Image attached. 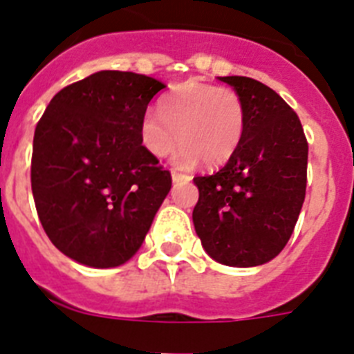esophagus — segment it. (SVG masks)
Returning a JSON list of instances; mask_svg holds the SVG:
<instances>
[{"label": "esophagus", "instance_id": "esophagus-1", "mask_svg": "<svg viewBox=\"0 0 354 354\" xmlns=\"http://www.w3.org/2000/svg\"><path fill=\"white\" fill-rule=\"evenodd\" d=\"M171 178H172V182H174V183L185 182V180H191V176H187V174H182V172H176V171L171 172Z\"/></svg>", "mask_w": 354, "mask_h": 354}]
</instances>
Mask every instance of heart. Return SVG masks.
<instances>
[{"label": "heart", "instance_id": "obj_1", "mask_svg": "<svg viewBox=\"0 0 354 354\" xmlns=\"http://www.w3.org/2000/svg\"><path fill=\"white\" fill-rule=\"evenodd\" d=\"M246 111L241 97L230 88L187 82L160 102V115L147 111L140 120L142 144L153 156L174 154V165L191 169L203 160L221 165L232 158L245 135Z\"/></svg>", "mask_w": 354, "mask_h": 354}]
</instances>
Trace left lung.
Returning <instances> with one entry per match:
<instances>
[{
    "mask_svg": "<svg viewBox=\"0 0 354 354\" xmlns=\"http://www.w3.org/2000/svg\"><path fill=\"white\" fill-rule=\"evenodd\" d=\"M246 111L243 140L210 176H196L192 221L205 252L227 266L250 268L281 254L306 196L308 142L301 120L272 88L250 77H219Z\"/></svg>",
    "mask_w": 354,
    "mask_h": 354,
    "instance_id": "left-lung-1",
    "label": "left lung"
}]
</instances>
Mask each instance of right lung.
I'll return each mask as SVG.
<instances>
[{"label": "right lung", "instance_id": "1", "mask_svg": "<svg viewBox=\"0 0 354 354\" xmlns=\"http://www.w3.org/2000/svg\"><path fill=\"white\" fill-rule=\"evenodd\" d=\"M165 84L102 70L62 88L35 127L32 194L55 248L91 268L138 252L171 172L142 145L140 120Z\"/></svg>", "mask_w": 354, "mask_h": 354}]
</instances>
